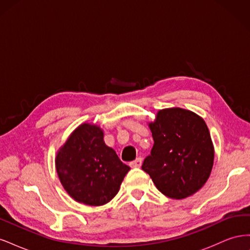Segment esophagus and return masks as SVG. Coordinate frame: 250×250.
<instances>
[{
    "instance_id": "obj_1",
    "label": "esophagus",
    "mask_w": 250,
    "mask_h": 250,
    "mask_svg": "<svg viewBox=\"0 0 250 250\" xmlns=\"http://www.w3.org/2000/svg\"><path fill=\"white\" fill-rule=\"evenodd\" d=\"M142 162H143L142 157H138L137 160H134L133 162L130 163V166H131L132 168H140L141 166H142Z\"/></svg>"
}]
</instances>
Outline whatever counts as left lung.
Wrapping results in <instances>:
<instances>
[{
  "mask_svg": "<svg viewBox=\"0 0 250 250\" xmlns=\"http://www.w3.org/2000/svg\"><path fill=\"white\" fill-rule=\"evenodd\" d=\"M154 141L142 169L167 197L184 199L202 188L214 164L208 128L196 113L183 108L157 112L149 124Z\"/></svg>",
  "mask_w": 250,
  "mask_h": 250,
  "instance_id": "obj_1",
  "label": "left lung"
}]
</instances>
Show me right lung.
<instances>
[{
  "mask_svg": "<svg viewBox=\"0 0 250 250\" xmlns=\"http://www.w3.org/2000/svg\"><path fill=\"white\" fill-rule=\"evenodd\" d=\"M56 170L71 197L98 207L115 197L130 168L121 162L115 150L105 145L99 127L82 124L60 148Z\"/></svg>",
  "mask_w": 250,
  "mask_h": 250,
  "instance_id": "1",
  "label": "right lung"
}]
</instances>
